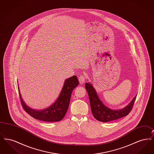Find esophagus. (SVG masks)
<instances>
[{
	"mask_svg": "<svg viewBox=\"0 0 154 154\" xmlns=\"http://www.w3.org/2000/svg\"><path fill=\"white\" fill-rule=\"evenodd\" d=\"M85 78L84 76L83 75H80L79 77V82L81 84H82L85 82Z\"/></svg>",
	"mask_w": 154,
	"mask_h": 154,
	"instance_id": "34e87169",
	"label": "esophagus"
}]
</instances>
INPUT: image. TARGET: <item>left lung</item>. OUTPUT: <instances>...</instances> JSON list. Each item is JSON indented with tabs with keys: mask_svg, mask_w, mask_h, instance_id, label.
<instances>
[{
	"mask_svg": "<svg viewBox=\"0 0 154 154\" xmlns=\"http://www.w3.org/2000/svg\"><path fill=\"white\" fill-rule=\"evenodd\" d=\"M85 86L89 96L92 114L97 121L103 122L114 121L128 115L132 110L136 97V95L124 108L119 110H112L104 104L91 83L87 82Z\"/></svg>",
	"mask_w": 154,
	"mask_h": 154,
	"instance_id": "1",
	"label": "left lung"
}]
</instances>
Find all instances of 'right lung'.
Here are the masks:
<instances>
[{"instance_id":"add662e5","label":"right lung","mask_w":154,"mask_h":154,"mask_svg":"<svg viewBox=\"0 0 154 154\" xmlns=\"http://www.w3.org/2000/svg\"><path fill=\"white\" fill-rule=\"evenodd\" d=\"M79 84L76 75H73L65 81L63 88L56 101L45 109L35 110L29 107L22 99L18 86L22 107L32 117L45 122H58L65 116L69 108L72 92Z\"/></svg>"}]
</instances>
